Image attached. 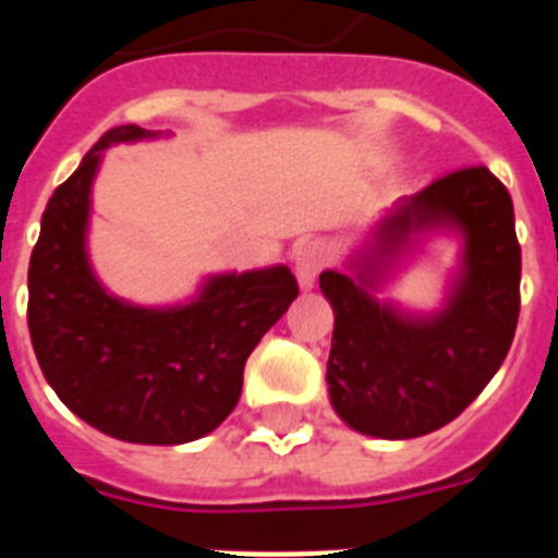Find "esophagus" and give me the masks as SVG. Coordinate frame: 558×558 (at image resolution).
<instances>
[{
  "instance_id": "34e87169",
  "label": "esophagus",
  "mask_w": 558,
  "mask_h": 558,
  "mask_svg": "<svg viewBox=\"0 0 558 558\" xmlns=\"http://www.w3.org/2000/svg\"><path fill=\"white\" fill-rule=\"evenodd\" d=\"M324 248L318 243H304L295 251V276H299V284L304 290H310L315 284V276L324 268Z\"/></svg>"
}]
</instances>
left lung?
Returning a JSON list of instances; mask_svg holds the SVG:
<instances>
[{"mask_svg": "<svg viewBox=\"0 0 558 558\" xmlns=\"http://www.w3.org/2000/svg\"><path fill=\"white\" fill-rule=\"evenodd\" d=\"M427 230L462 236V268L446 307L405 314L373 295L381 276ZM520 243L509 190L486 167H463L399 201L349 270H324L335 329L329 402L352 430L416 438L445 427L486 388L514 340Z\"/></svg>", "mask_w": 558, "mask_h": 558, "instance_id": "1", "label": "left lung"}]
</instances>
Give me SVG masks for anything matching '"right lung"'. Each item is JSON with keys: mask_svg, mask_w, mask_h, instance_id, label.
Segmentation results:
<instances>
[{"mask_svg": "<svg viewBox=\"0 0 558 558\" xmlns=\"http://www.w3.org/2000/svg\"><path fill=\"white\" fill-rule=\"evenodd\" d=\"M156 136L111 128L52 192L29 256L27 327L44 377L86 425L131 445H186L234 411L245 360L299 284L284 265L218 274L172 307H140L102 288L86 251L102 150Z\"/></svg>", "mask_w": 558, "mask_h": 558, "instance_id": "right-lung-1", "label": "right lung"}]
</instances>
